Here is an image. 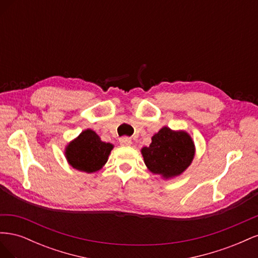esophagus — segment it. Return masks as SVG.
Instances as JSON below:
<instances>
[{
  "instance_id": "34e87169",
  "label": "esophagus",
  "mask_w": 258,
  "mask_h": 258,
  "mask_svg": "<svg viewBox=\"0 0 258 258\" xmlns=\"http://www.w3.org/2000/svg\"><path fill=\"white\" fill-rule=\"evenodd\" d=\"M119 143L121 145H130V144H132V141H131V139L128 137H122L119 139Z\"/></svg>"
}]
</instances>
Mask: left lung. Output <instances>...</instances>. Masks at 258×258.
<instances>
[{
    "instance_id": "1",
    "label": "left lung",
    "mask_w": 258,
    "mask_h": 258,
    "mask_svg": "<svg viewBox=\"0 0 258 258\" xmlns=\"http://www.w3.org/2000/svg\"><path fill=\"white\" fill-rule=\"evenodd\" d=\"M142 155L153 173L172 177L181 174L190 165L195 145L186 132L163 127L152 138L151 145L142 148Z\"/></svg>"
}]
</instances>
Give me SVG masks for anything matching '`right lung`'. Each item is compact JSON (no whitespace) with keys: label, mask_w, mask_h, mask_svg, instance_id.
<instances>
[{"label":"right lung","mask_w":258,"mask_h":258,"mask_svg":"<svg viewBox=\"0 0 258 258\" xmlns=\"http://www.w3.org/2000/svg\"><path fill=\"white\" fill-rule=\"evenodd\" d=\"M113 145L102 142L95 131L85 130L67 147V159L73 168L83 172H96L103 167Z\"/></svg>","instance_id":"add662e5"}]
</instances>
